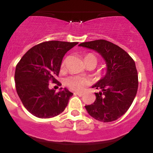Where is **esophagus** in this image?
Listing matches in <instances>:
<instances>
[{"label": "esophagus", "mask_w": 153, "mask_h": 153, "mask_svg": "<svg viewBox=\"0 0 153 153\" xmlns=\"http://www.w3.org/2000/svg\"><path fill=\"white\" fill-rule=\"evenodd\" d=\"M75 95H78V96H80V97L83 96V95H84V94H83V92H75Z\"/></svg>", "instance_id": "esophagus-1"}]
</instances>
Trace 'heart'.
<instances>
[{
    "label": "heart",
    "mask_w": 153,
    "mask_h": 153,
    "mask_svg": "<svg viewBox=\"0 0 153 153\" xmlns=\"http://www.w3.org/2000/svg\"><path fill=\"white\" fill-rule=\"evenodd\" d=\"M85 63H92L96 66L97 58L93 54H87L84 58ZM64 62L62 64V67H64ZM66 84L72 90L79 91L84 89L86 84V80L85 78H81L80 76H70L67 78L65 81Z\"/></svg>",
    "instance_id": "b5f03b06"
}]
</instances>
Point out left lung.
I'll use <instances>...</instances> for the list:
<instances>
[{"instance_id": "1", "label": "left lung", "mask_w": 153, "mask_h": 153, "mask_svg": "<svg viewBox=\"0 0 153 153\" xmlns=\"http://www.w3.org/2000/svg\"><path fill=\"white\" fill-rule=\"evenodd\" d=\"M80 47L93 49L105 60L106 73L93 88L95 102L85 106L89 115L102 122H111L122 116L130 107L137 94L138 77L134 60L118 46L105 40L84 42Z\"/></svg>"}]
</instances>
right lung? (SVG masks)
I'll return each mask as SVG.
<instances>
[{
    "instance_id": "1",
    "label": "right lung",
    "mask_w": 153,
    "mask_h": 153,
    "mask_svg": "<svg viewBox=\"0 0 153 153\" xmlns=\"http://www.w3.org/2000/svg\"><path fill=\"white\" fill-rule=\"evenodd\" d=\"M78 44L59 41L43 42L29 49L18 63L15 72L17 93L31 114L49 118L64 112L73 93L67 88L56 93L49 89V82L61 85L55 78L59 75L63 58Z\"/></svg>"
}]
</instances>
